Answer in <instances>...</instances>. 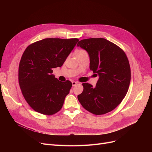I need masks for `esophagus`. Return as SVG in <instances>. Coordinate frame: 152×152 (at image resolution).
<instances>
[{"label": "esophagus", "instance_id": "34e87169", "mask_svg": "<svg viewBox=\"0 0 152 152\" xmlns=\"http://www.w3.org/2000/svg\"><path fill=\"white\" fill-rule=\"evenodd\" d=\"M78 83L77 82H76V81H73V82H72V86H75Z\"/></svg>", "mask_w": 152, "mask_h": 152}]
</instances>
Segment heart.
Masks as SVG:
<instances>
[{
  "instance_id": "obj_1",
  "label": "heart",
  "mask_w": 152,
  "mask_h": 152,
  "mask_svg": "<svg viewBox=\"0 0 152 152\" xmlns=\"http://www.w3.org/2000/svg\"><path fill=\"white\" fill-rule=\"evenodd\" d=\"M87 53L84 50H79L77 52V54H78V53Z\"/></svg>"
}]
</instances>
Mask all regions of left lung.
<instances>
[{"mask_svg":"<svg viewBox=\"0 0 152 152\" xmlns=\"http://www.w3.org/2000/svg\"><path fill=\"white\" fill-rule=\"evenodd\" d=\"M77 45L90 57V69L99 76L95 87L83 83L84 90L77 95L82 106L97 115L113 110L120 104L129 89L131 68L124 52L104 38L81 40Z\"/></svg>","mask_w":152,"mask_h":152,"instance_id":"obj_1","label":"left lung"}]
</instances>
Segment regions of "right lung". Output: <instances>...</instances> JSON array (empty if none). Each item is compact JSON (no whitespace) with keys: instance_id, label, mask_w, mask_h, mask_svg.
<instances>
[{"instance_id":"add662e5","label":"right lung","mask_w":152,"mask_h":152,"mask_svg":"<svg viewBox=\"0 0 152 152\" xmlns=\"http://www.w3.org/2000/svg\"><path fill=\"white\" fill-rule=\"evenodd\" d=\"M79 39L47 38L29 45L19 65L20 89L29 105L37 112L52 115L59 111L71 88L69 81L61 82L52 75L61 67Z\"/></svg>"}]
</instances>
